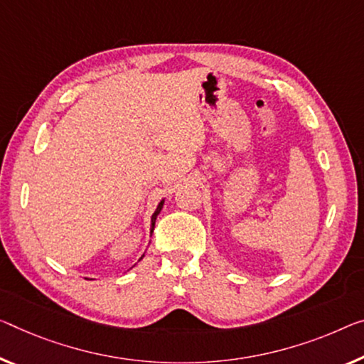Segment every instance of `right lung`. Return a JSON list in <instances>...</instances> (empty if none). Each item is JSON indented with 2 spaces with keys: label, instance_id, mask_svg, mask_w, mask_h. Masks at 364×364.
<instances>
[{
  "label": "right lung",
  "instance_id": "add662e5",
  "mask_svg": "<svg viewBox=\"0 0 364 364\" xmlns=\"http://www.w3.org/2000/svg\"><path fill=\"white\" fill-rule=\"evenodd\" d=\"M163 206H164V198L159 201L158 203V206H156V211L153 213V216H151V232L154 231V225H156V218H158V215L161 213V210H163ZM144 255H141V259H143Z\"/></svg>",
  "mask_w": 364,
  "mask_h": 364
}]
</instances>
